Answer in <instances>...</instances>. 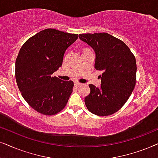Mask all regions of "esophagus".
<instances>
[{
	"label": "esophagus",
	"instance_id": "34e87169",
	"mask_svg": "<svg viewBox=\"0 0 158 158\" xmlns=\"http://www.w3.org/2000/svg\"><path fill=\"white\" fill-rule=\"evenodd\" d=\"M81 85H82V84L80 83V82H78V81H77V82H75V83H74V85H75V87H79V86H81Z\"/></svg>",
	"mask_w": 158,
	"mask_h": 158
}]
</instances>
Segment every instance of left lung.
Returning a JSON list of instances; mask_svg holds the SVG:
<instances>
[{
	"label": "left lung",
	"mask_w": 158,
	"mask_h": 158,
	"mask_svg": "<svg viewBox=\"0 0 158 158\" xmlns=\"http://www.w3.org/2000/svg\"><path fill=\"white\" fill-rule=\"evenodd\" d=\"M79 39L95 52V68L103 71L101 88L89 85L90 93L85 99L87 109L98 116L119 111L132 94L136 82V62L129 47L107 33H83Z\"/></svg>",
	"instance_id": "1"
}]
</instances>
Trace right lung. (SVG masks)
Wrapping results in <instances>:
<instances>
[{"label": "right lung", "mask_w": 158, "mask_h": 158, "mask_svg": "<svg viewBox=\"0 0 158 158\" xmlns=\"http://www.w3.org/2000/svg\"><path fill=\"white\" fill-rule=\"evenodd\" d=\"M78 34L48 28L27 40L15 63V78L25 101L40 114L55 115L64 109L73 92V81L53 77L67 48Z\"/></svg>", "instance_id": "1"}]
</instances>
